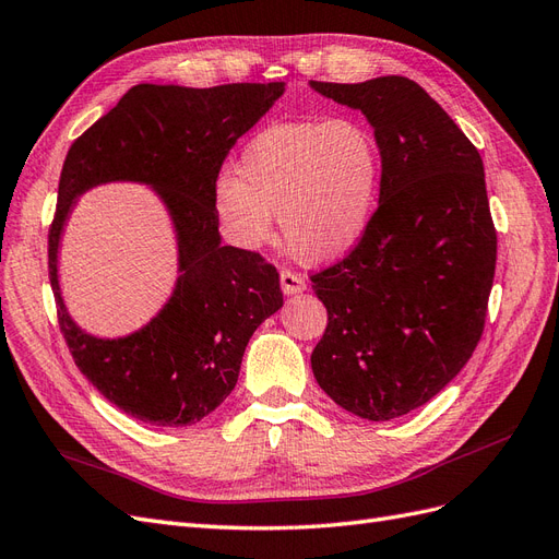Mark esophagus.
Returning <instances> with one entry per match:
<instances>
[{
    "mask_svg": "<svg viewBox=\"0 0 559 559\" xmlns=\"http://www.w3.org/2000/svg\"><path fill=\"white\" fill-rule=\"evenodd\" d=\"M280 284H282V292L284 294H300L306 292V280H302L300 275L292 273V270H282L280 273Z\"/></svg>",
    "mask_w": 559,
    "mask_h": 559,
    "instance_id": "obj_1",
    "label": "esophagus"
}]
</instances>
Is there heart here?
I'll return each mask as SVG.
<instances>
[{"mask_svg": "<svg viewBox=\"0 0 559 559\" xmlns=\"http://www.w3.org/2000/svg\"><path fill=\"white\" fill-rule=\"evenodd\" d=\"M382 181L378 134L361 118H306L263 128L247 142L238 177L222 175L214 202L245 249L270 238L277 212L284 245L300 261L343 257L364 235Z\"/></svg>", "mask_w": 559, "mask_h": 559, "instance_id": "b5f03b06", "label": "heart"}]
</instances>
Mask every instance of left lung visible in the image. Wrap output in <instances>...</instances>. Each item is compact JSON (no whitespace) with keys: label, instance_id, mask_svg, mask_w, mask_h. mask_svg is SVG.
<instances>
[{"label":"left lung","instance_id":"8db88e82","mask_svg":"<svg viewBox=\"0 0 559 559\" xmlns=\"http://www.w3.org/2000/svg\"><path fill=\"white\" fill-rule=\"evenodd\" d=\"M310 86L361 109L382 148L378 210L312 275L329 312L312 373L341 408L386 421L431 401L480 343L497 267L483 158L411 79Z\"/></svg>","mask_w":559,"mask_h":559}]
</instances>
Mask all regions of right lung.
Masks as SVG:
<instances>
[{"instance_id":"add662e5","label":"right lung","mask_w":559,"mask_h":559,"mask_svg":"<svg viewBox=\"0 0 559 559\" xmlns=\"http://www.w3.org/2000/svg\"><path fill=\"white\" fill-rule=\"evenodd\" d=\"M284 83L183 88L140 83L67 151L48 228V277L74 364L107 401L156 427H189L235 389L249 337L282 308L280 273L259 251L224 247L216 179L242 134ZM105 180L154 185L180 242L176 294L128 338L103 342L69 319L57 286V245L73 198Z\"/></svg>"}]
</instances>
